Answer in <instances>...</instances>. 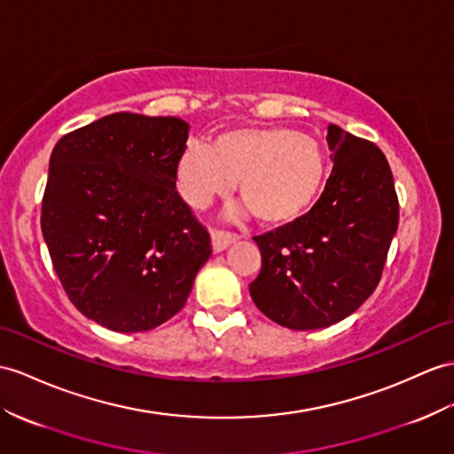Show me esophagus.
<instances>
[{"instance_id":"esophagus-1","label":"esophagus","mask_w":454,"mask_h":454,"mask_svg":"<svg viewBox=\"0 0 454 454\" xmlns=\"http://www.w3.org/2000/svg\"><path fill=\"white\" fill-rule=\"evenodd\" d=\"M239 240V235L237 233H231V231H223V229H214L212 231V247H214V252H221L225 250L231 242Z\"/></svg>"}]
</instances>
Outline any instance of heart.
Instances as JSON below:
<instances>
[{
	"label": "heart",
	"instance_id": "obj_1",
	"mask_svg": "<svg viewBox=\"0 0 454 454\" xmlns=\"http://www.w3.org/2000/svg\"><path fill=\"white\" fill-rule=\"evenodd\" d=\"M327 163L312 137L289 127H245L191 146L176 165L186 204L202 209L225 196L233 181L242 202L262 225L283 227L301 219L324 189Z\"/></svg>",
	"mask_w": 454,
	"mask_h": 454
}]
</instances>
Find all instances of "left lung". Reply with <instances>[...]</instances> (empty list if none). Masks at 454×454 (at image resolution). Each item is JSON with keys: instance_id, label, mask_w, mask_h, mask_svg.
Here are the masks:
<instances>
[{"instance_id": "obj_1", "label": "left lung", "mask_w": 454, "mask_h": 454, "mask_svg": "<svg viewBox=\"0 0 454 454\" xmlns=\"http://www.w3.org/2000/svg\"><path fill=\"white\" fill-rule=\"evenodd\" d=\"M333 171L310 212L254 237L262 270L250 296L271 322L294 331L345 319L378 286L399 227V198L383 152L327 127Z\"/></svg>"}]
</instances>
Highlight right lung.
I'll return each mask as SVG.
<instances>
[{
    "label": "right lung",
    "mask_w": 454,
    "mask_h": 454,
    "mask_svg": "<svg viewBox=\"0 0 454 454\" xmlns=\"http://www.w3.org/2000/svg\"><path fill=\"white\" fill-rule=\"evenodd\" d=\"M189 123L112 114L67 132L50 158L42 233L76 310L119 333L184 306L212 239L176 191Z\"/></svg>",
    "instance_id": "add662e5"
}]
</instances>
